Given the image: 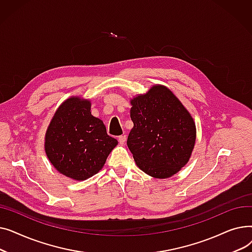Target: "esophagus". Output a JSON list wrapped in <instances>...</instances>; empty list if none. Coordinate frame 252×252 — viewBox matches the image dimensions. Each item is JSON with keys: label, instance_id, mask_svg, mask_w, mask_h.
Wrapping results in <instances>:
<instances>
[{"label": "esophagus", "instance_id": "esophagus-1", "mask_svg": "<svg viewBox=\"0 0 252 252\" xmlns=\"http://www.w3.org/2000/svg\"><path fill=\"white\" fill-rule=\"evenodd\" d=\"M126 136H119L118 137V142L121 145H124L126 143Z\"/></svg>", "mask_w": 252, "mask_h": 252}]
</instances>
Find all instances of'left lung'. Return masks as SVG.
<instances>
[{
    "label": "left lung",
    "mask_w": 252,
    "mask_h": 252,
    "mask_svg": "<svg viewBox=\"0 0 252 252\" xmlns=\"http://www.w3.org/2000/svg\"><path fill=\"white\" fill-rule=\"evenodd\" d=\"M134 127L127 147L137 165L147 175L165 179L186 164L195 144L193 118L168 89L152 87L130 101Z\"/></svg>",
    "instance_id": "1"
}]
</instances>
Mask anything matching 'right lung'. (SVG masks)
Returning <instances> with one entry per match:
<instances>
[{
    "label": "right lung",
    "mask_w": 252,
    "mask_h": 252,
    "mask_svg": "<svg viewBox=\"0 0 252 252\" xmlns=\"http://www.w3.org/2000/svg\"><path fill=\"white\" fill-rule=\"evenodd\" d=\"M116 145L101 119L91 114L90 101L69 98L52 118L45 150L59 173L82 181L98 173Z\"/></svg>",
    "instance_id": "1"
}]
</instances>
